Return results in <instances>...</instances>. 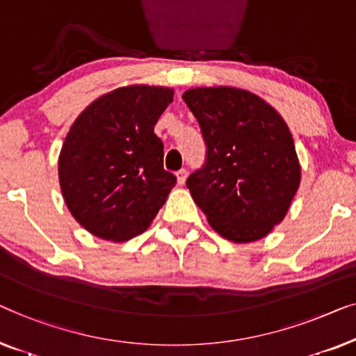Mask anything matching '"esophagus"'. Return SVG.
<instances>
[{
  "label": "esophagus",
  "instance_id": "obj_1",
  "mask_svg": "<svg viewBox=\"0 0 356 356\" xmlns=\"http://www.w3.org/2000/svg\"><path fill=\"white\" fill-rule=\"evenodd\" d=\"M176 177H177V184L184 185L185 180H187V171H185V169H180V171L176 172Z\"/></svg>",
  "mask_w": 356,
  "mask_h": 356
}]
</instances>
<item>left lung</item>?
<instances>
[{"instance_id":"8db88e82","label":"left lung","mask_w":356,"mask_h":356,"mask_svg":"<svg viewBox=\"0 0 356 356\" xmlns=\"http://www.w3.org/2000/svg\"><path fill=\"white\" fill-rule=\"evenodd\" d=\"M182 98L207 143V164L187 180L193 202L230 242L266 237L284 221L302 179L287 124L243 88L197 87Z\"/></svg>"}]
</instances>
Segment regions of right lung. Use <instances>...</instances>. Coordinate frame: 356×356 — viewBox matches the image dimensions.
<instances>
[{"label":"right lung","instance_id":"1","mask_svg":"<svg viewBox=\"0 0 356 356\" xmlns=\"http://www.w3.org/2000/svg\"><path fill=\"white\" fill-rule=\"evenodd\" d=\"M174 90L127 85L90 103L69 129L58 159L74 219L95 237L126 242L152 226L176 185L154 134Z\"/></svg>","mask_w":356,"mask_h":356}]
</instances>
